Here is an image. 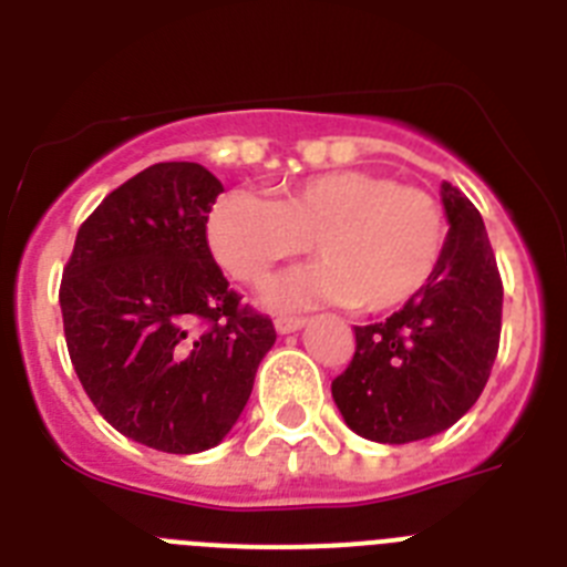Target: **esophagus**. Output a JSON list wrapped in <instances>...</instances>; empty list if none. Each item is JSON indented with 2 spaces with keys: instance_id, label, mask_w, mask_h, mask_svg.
<instances>
[{
  "instance_id": "obj_1",
  "label": "esophagus",
  "mask_w": 567,
  "mask_h": 567,
  "mask_svg": "<svg viewBox=\"0 0 567 567\" xmlns=\"http://www.w3.org/2000/svg\"><path fill=\"white\" fill-rule=\"evenodd\" d=\"M303 323H307V318H298V315H280V318H275V329H278L280 334L298 332Z\"/></svg>"
}]
</instances>
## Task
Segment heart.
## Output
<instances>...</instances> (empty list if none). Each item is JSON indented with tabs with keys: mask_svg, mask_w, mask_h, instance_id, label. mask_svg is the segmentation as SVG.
Segmentation results:
<instances>
[{
	"mask_svg": "<svg viewBox=\"0 0 567 567\" xmlns=\"http://www.w3.org/2000/svg\"><path fill=\"white\" fill-rule=\"evenodd\" d=\"M443 204L417 184L372 169L303 178L267 202L235 189L209 215V247L240 284H267L315 240L318 267L275 289L284 307L343 300L360 312L398 309L423 292L445 249Z\"/></svg>",
	"mask_w": 567,
	"mask_h": 567,
	"instance_id": "b5f03b06",
	"label": "heart"
}]
</instances>
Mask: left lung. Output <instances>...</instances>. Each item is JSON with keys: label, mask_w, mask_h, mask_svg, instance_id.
Masks as SVG:
<instances>
[{"label": "left lung", "mask_w": 567, "mask_h": 567, "mask_svg": "<svg viewBox=\"0 0 567 567\" xmlns=\"http://www.w3.org/2000/svg\"><path fill=\"white\" fill-rule=\"evenodd\" d=\"M449 238L437 272L383 323L354 327L332 380L346 425L374 443H414L457 423L488 383L503 329V278L477 207L445 182Z\"/></svg>", "instance_id": "obj_1"}]
</instances>
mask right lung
I'll list each match as a JSON object with an SVG mask.
<instances>
[{
    "mask_svg": "<svg viewBox=\"0 0 567 567\" xmlns=\"http://www.w3.org/2000/svg\"><path fill=\"white\" fill-rule=\"evenodd\" d=\"M221 182L193 162L142 169L79 227L59 287L70 363L115 432L167 454L221 443L272 349L207 244Z\"/></svg>",
    "mask_w": 567,
    "mask_h": 567,
    "instance_id": "add662e5",
    "label": "right lung"
}]
</instances>
